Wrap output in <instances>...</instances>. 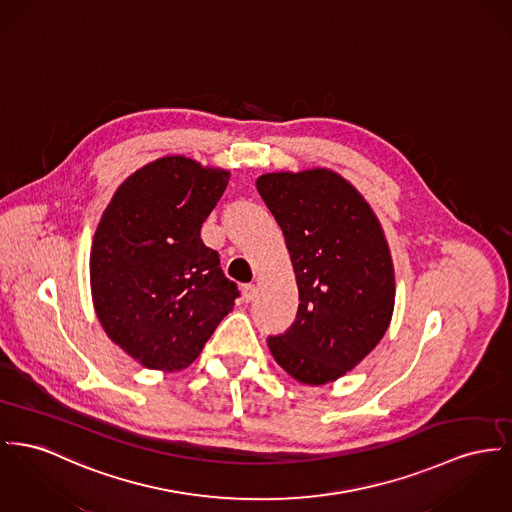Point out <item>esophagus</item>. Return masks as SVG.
I'll return each instance as SVG.
<instances>
[{
	"instance_id": "34e87169",
	"label": "esophagus",
	"mask_w": 512,
	"mask_h": 512,
	"mask_svg": "<svg viewBox=\"0 0 512 512\" xmlns=\"http://www.w3.org/2000/svg\"><path fill=\"white\" fill-rule=\"evenodd\" d=\"M256 293H258V287H256V285H252V283H248V285H244V287H242V299H244L246 303L254 301Z\"/></svg>"
}]
</instances>
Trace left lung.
Listing matches in <instances>:
<instances>
[{"instance_id":"obj_1","label":"left lung","mask_w":512,"mask_h":512,"mask_svg":"<svg viewBox=\"0 0 512 512\" xmlns=\"http://www.w3.org/2000/svg\"><path fill=\"white\" fill-rule=\"evenodd\" d=\"M256 188L283 231L301 301L293 326L268 347L301 384L334 382L375 349L392 320L384 231L357 188L330 169L266 172Z\"/></svg>"}]
</instances>
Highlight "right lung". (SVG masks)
Instances as JSON below:
<instances>
[{
	"mask_svg": "<svg viewBox=\"0 0 512 512\" xmlns=\"http://www.w3.org/2000/svg\"><path fill=\"white\" fill-rule=\"evenodd\" d=\"M231 172L167 155L130 174L97 225L91 297L106 336L139 365L190 367L233 310L237 285L202 239Z\"/></svg>",
	"mask_w": 512,
	"mask_h": 512,
	"instance_id": "right-lung-1",
	"label": "right lung"
}]
</instances>
